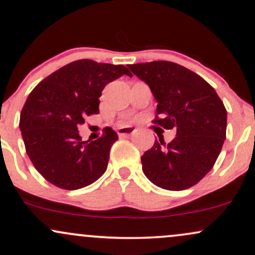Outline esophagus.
<instances>
[{
    "mask_svg": "<svg viewBox=\"0 0 255 255\" xmlns=\"http://www.w3.org/2000/svg\"><path fill=\"white\" fill-rule=\"evenodd\" d=\"M135 128L131 127H123L118 128V135L119 137H128L135 133Z\"/></svg>",
    "mask_w": 255,
    "mask_h": 255,
    "instance_id": "1",
    "label": "esophagus"
}]
</instances>
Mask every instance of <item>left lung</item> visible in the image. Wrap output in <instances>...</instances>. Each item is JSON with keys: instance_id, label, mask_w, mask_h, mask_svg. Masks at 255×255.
I'll use <instances>...</instances> for the list:
<instances>
[{"instance_id": "1", "label": "left lung", "mask_w": 255, "mask_h": 255, "mask_svg": "<svg viewBox=\"0 0 255 255\" xmlns=\"http://www.w3.org/2000/svg\"><path fill=\"white\" fill-rule=\"evenodd\" d=\"M149 85L158 101L153 123L177 135L142 155V170L153 184L184 190L211 171L227 137V110L216 90L193 71L171 61L128 66Z\"/></svg>"}]
</instances>
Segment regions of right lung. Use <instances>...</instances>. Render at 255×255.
I'll use <instances>...</instances> for the list:
<instances>
[{"instance_id":"1","label":"right lung","mask_w":255,"mask_h":255,"mask_svg":"<svg viewBox=\"0 0 255 255\" xmlns=\"http://www.w3.org/2000/svg\"><path fill=\"white\" fill-rule=\"evenodd\" d=\"M123 74V65L77 60L44 78L28 95L19 128L25 149L39 173L51 184L76 190L105 173L110 150L118 135L111 128L96 141H82L78 125L99 114L102 90Z\"/></svg>"}]
</instances>
